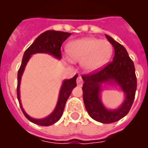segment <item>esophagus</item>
Instances as JSON below:
<instances>
[{"label": "esophagus", "mask_w": 148, "mask_h": 148, "mask_svg": "<svg viewBox=\"0 0 148 148\" xmlns=\"http://www.w3.org/2000/svg\"><path fill=\"white\" fill-rule=\"evenodd\" d=\"M77 86H79V87H81V86L83 85V80H82L81 76H79L77 78Z\"/></svg>", "instance_id": "obj_1"}]
</instances>
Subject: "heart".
<instances>
[{
  "label": "heart",
  "mask_w": 148,
  "mask_h": 148,
  "mask_svg": "<svg viewBox=\"0 0 148 148\" xmlns=\"http://www.w3.org/2000/svg\"><path fill=\"white\" fill-rule=\"evenodd\" d=\"M113 47L109 41L95 38L72 40L67 46V60H80L81 67L88 72L103 68L110 60Z\"/></svg>",
  "instance_id": "heart-1"
}]
</instances>
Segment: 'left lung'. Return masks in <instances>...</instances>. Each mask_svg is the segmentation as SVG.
<instances>
[{"label":"left lung","mask_w":148,"mask_h":148,"mask_svg":"<svg viewBox=\"0 0 148 148\" xmlns=\"http://www.w3.org/2000/svg\"><path fill=\"white\" fill-rule=\"evenodd\" d=\"M105 36L114 49L113 60L99 72L82 76V90L84 103L90 117L103 124H110L129 112L134 100L137 78L134 64L125 47L109 35ZM108 85L117 86L124 93V101L114 109L107 108L101 100V93Z\"/></svg>","instance_id":"left-lung-1"}]
</instances>
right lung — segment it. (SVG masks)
<instances>
[{"label":"right lung","mask_w":148,"mask_h":148,"mask_svg":"<svg viewBox=\"0 0 148 148\" xmlns=\"http://www.w3.org/2000/svg\"><path fill=\"white\" fill-rule=\"evenodd\" d=\"M70 35H71V34L64 32V31H53V30L45 31L38 36L35 39V40L34 41L33 44L24 52L21 65L20 67L18 74H17V99H18L21 108L24 114L25 115V117L34 124H38L40 126H50L51 124H55L56 122H58L60 120L63 114L64 110L65 103L71 94L73 89L77 86L76 79L77 77V74H75V76L73 78L63 81L60 91H59L58 102H57V104H56L53 111L48 116L44 117V118H40V119L34 118V117L29 116L23 108L21 101V95H20L21 81L22 75L24 74L27 64L31 59V56L34 53H48L50 55L53 56L56 59L60 60L61 59L60 47H61L63 42Z\"/></svg>","instance_id":"add662e5"}]
</instances>
